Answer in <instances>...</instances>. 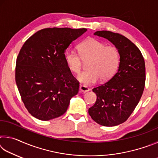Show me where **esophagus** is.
<instances>
[{
    "label": "esophagus",
    "instance_id": "34e87169",
    "mask_svg": "<svg viewBox=\"0 0 158 158\" xmlns=\"http://www.w3.org/2000/svg\"><path fill=\"white\" fill-rule=\"evenodd\" d=\"M89 89L88 88L87 86H85V85H81L79 86V91L81 92V93H86L88 91H89Z\"/></svg>",
    "mask_w": 158,
    "mask_h": 158
}]
</instances>
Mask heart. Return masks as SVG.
Returning <instances> with one entry per match:
<instances>
[{"instance_id":"1","label":"heart","mask_w":158,"mask_h":158,"mask_svg":"<svg viewBox=\"0 0 158 158\" xmlns=\"http://www.w3.org/2000/svg\"><path fill=\"white\" fill-rule=\"evenodd\" d=\"M79 53L68 50L65 53L67 65L72 73L77 74L81 69L83 61L87 62L88 69L80 73L77 79L84 85H90L99 79L106 81L113 77L120 63V53L117 47L106 46L95 38H89L78 47Z\"/></svg>"}]
</instances>
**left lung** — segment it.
Returning a JSON list of instances; mask_svg holds the SVG:
<instances>
[{"label":"left lung","instance_id":"1","mask_svg":"<svg viewBox=\"0 0 158 158\" xmlns=\"http://www.w3.org/2000/svg\"><path fill=\"white\" fill-rule=\"evenodd\" d=\"M94 35L107 39L117 47L120 63L109 81L93 89L97 100L89 114L98 124L115 126L127 121L140 100L145 86V62L139 48L122 35L107 31Z\"/></svg>","mask_w":158,"mask_h":158}]
</instances>
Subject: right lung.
I'll list each match as a JSON object with an SVG mask.
<instances>
[{
  "instance_id": "1",
  "label": "right lung",
  "mask_w": 158,
  "mask_h": 158,
  "mask_svg": "<svg viewBox=\"0 0 158 158\" xmlns=\"http://www.w3.org/2000/svg\"><path fill=\"white\" fill-rule=\"evenodd\" d=\"M86 28H48L25 42L17 58L15 80L29 113L49 121L66 112L79 83L65 60V49Z\"/></svg>"
}]
</instances>
